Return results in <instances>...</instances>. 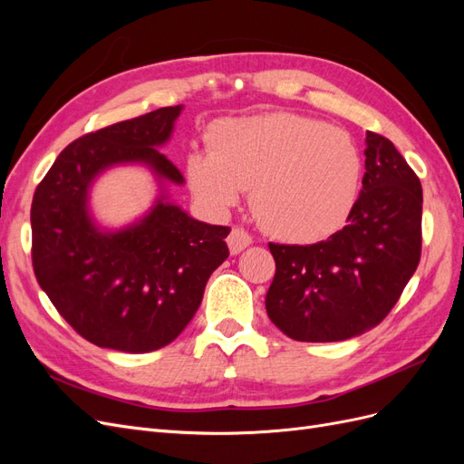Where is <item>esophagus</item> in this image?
<instances>
[{
    "instance_id": "1",
    "label": "esophagus",
    "mask_w": 464,
    "mask_h": 464,
    "mask_svg": "<svg viewBox=\"0 0 464 464\" xmlns=\"http://www.w3.org/2000/svg\"><path fill=\"white\" fill-rule=\"evenodd\" d=\"M227 242H228V247H230V254L237 256V254H242L246 247L251 246V236L244 228L234 227L232 232L227 237Z\"/></svg>"
}]
</instances>
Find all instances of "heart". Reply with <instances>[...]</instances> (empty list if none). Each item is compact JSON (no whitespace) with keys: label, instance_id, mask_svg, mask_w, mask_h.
Returning a JSON list of instances; mask_svg holds the SVG:
<instances>
[{"label":"heart","instance_id":"obj_1","mask_svg":"<svg viewBox=\"0 0 464 464\" xmlns=\"http://www.w3.org/2000/svg\"><path fill=\"white\" fill-rule=\"evenodd\" d=\"M193 152L188 178L207 207L227 210L251 188V210L280 240L310 244L346 222L362 184V154L346 131L290 111L224 120Z\"/></svg>","mask_w":464,"mask_h":464}]
</instances>
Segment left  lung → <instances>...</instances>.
Returning <instances> with one entry per match:
<instances>
[{
    "instance_id": "1",
    "label": "left lung",
    "mask_w": 464,
    "mask_h": 464,
    "mask_svg": "<svg viewBox=\"0 0 464 464\" xmlns=\"http://www.w3.org/2000/svg\"><path fill=\"white\" fill-rule=\"evenodd\" d=\"M363 189L346 227L312 246L269 244L265 305L294 341L336 343L382 323L422 254V184L387 137L368 131Z\"/></svg>"
}]
</instances>
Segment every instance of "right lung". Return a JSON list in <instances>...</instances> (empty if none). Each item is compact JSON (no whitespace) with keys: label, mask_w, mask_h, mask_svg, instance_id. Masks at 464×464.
<instances>
[{"label":"right lung","mask_w":464,"mask_h":464,"mask_svg":"<svg viewBox=\"0 0 464 464\" xmlns=\"http://www.w3.org/2000/svg\"><path fill=\"white\" fill-rule=\"evenodd\" d=\"M181 106L118 121L69 143L40 181L31 207L33 269L58 314L89 343L143 354L170 344L201 305L208 276L230 256L228 227L159 201L135 227L102 234L87 191L104 168L145 162L160 178L184 176L154 147Z\"/></svg>","instance_id":"obj_1"}]
</instances>
